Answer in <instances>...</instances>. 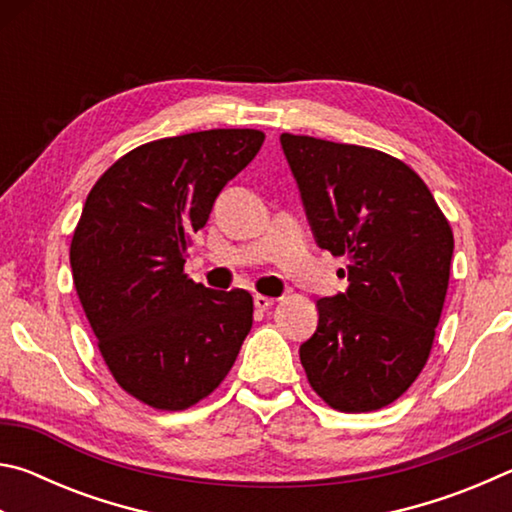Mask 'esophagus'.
<instances>
[{"label": "esophagus", "instance_id": "1", "mask_svg": "<svg viewBox=\"0 0 512 512\" xmlns=\"http://www.w3.org/2000/svg\"><path fill=\"white\" fill-rule=\"evenodd\" d=\"M253 302H255V307L257 309H268V307H271L273 305V302H275V298H271V296H259V293H257V296L253 298Z\"/></svg>", "mask_w": 512, "mask_h": 512}]
</instances>
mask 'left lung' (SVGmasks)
<instances>
[{
	"label": "left lung",
	"mask_w": 512,
	"mask_h": 512,
	"mask_svg": "<svg viewBox=\"0 0 512 512\" xmlns=\"http://www.w3.org/2000/svg\"><path fill=\"white\" fill-rule=\"evenodd\" d=\"M316 244L345 257L348 289L320 298L300 345L307 379L345 413L395 402L429 359L443 314L452 228L429 187L391 155L280 135Z\"/></svg>",
	"instance_id": "1"
}]
</instances>
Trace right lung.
<instances>
[{
    "mask_svg": "<svg viewBox=\"0 0 512 512\" xmlns=\"http://www.w3.org/2000/svg\"><path fill=\"white\" fill-rule=\"evenodd\" d=\"M253 128L164 137L119 158L88 194L69 264L117 384L162 411L210 395L253 327V296L183 273L216 196L262 149Z\"/></svg>",
    "mask_w": 512,
    "mask_h": 512,
    "instance_id": "add662e5",
    "label": "right lung"
}]
</instances>
